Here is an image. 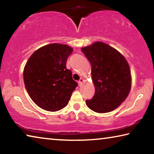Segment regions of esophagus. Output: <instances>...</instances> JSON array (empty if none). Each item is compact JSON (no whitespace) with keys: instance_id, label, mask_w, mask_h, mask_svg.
Instances as JSON below:
<instances>
[{"instance_id":"esophagus-1","label":"esophagus","mask_w":154,"mask_h":154,"mask_svg":"<svg viewBox=\"0 0 154 154\" xmlns=\"http://www.w3.org/2000/svg\"><path fill=\"white\" fill-rule=\"evenodd\" d=\"M84 80L82 78H81V79H80L79 80V82H78V83H79V86H81L83 83H84Z\"/></svg>"}]
</instances>
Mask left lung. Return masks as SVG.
I'll list each match as a JSON object with an SVG mask.
<instances>
[{"mask_svg":"<svg viewBox=\"0 0 154 154\" xmlns=\"http://www.w3.org/2000/svg\"><path fill=\"white\" fill-rule=\"evenodd\" d=\"M82 51L91 64L95 88L94 97L86 101L87 106L97 113L114 110L130 93V66L120 52L106 43L96 42Z\"/></svg>","mask_w":154,"mask_h":154,"instance_id":"left-lung-1","label":"left lung"}]
</instances>
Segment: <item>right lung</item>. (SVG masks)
<instances>
[{"label":"right lung","instance_id":"add662e5","mask_svg":"<svg viewBox=\"0 0 154 154\" xmlns=\"http://www.w3.org/2000/svg\"><path fill=\"white\" fill-rule=\"evenodd\" d=\"M72 51L66 45L50 44L36 50L26 63L23 78L26 91L34 103L45 110L64 108L77 86L66 66Z\"/></svg>","mask_w":154,"mask_h":154}]
</instances>
